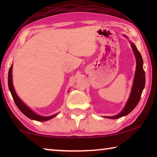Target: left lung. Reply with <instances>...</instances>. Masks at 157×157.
<instances>
[{
    "mask_svg": "<svg viewBox=\"0 0 157 157\" xmlns=\"http://www.w3.org/2000/svg\"><path fill=\"white\" fill-rule=\"evenodd\" d=\"M123 36L127 38L126 35ZM129 43L131 44V47L136 61V71H135L134 78V80H133L131 93H130L129 97L125 105H124L123 110L120 113L113 116H103L104 118L109 119H118L123 116L128 115L136 107V105H138V103H139L140 99L143 90L145 88V71L143 70V61L142 56L140 55V53L139 52V50H137L134 44H133L130 41Z\"/></svg>",
    "mask_w": 157,
    "mask_h": 157,
    "instance_id": "obj_1",
    "label": "left lung"
}]
</instances>
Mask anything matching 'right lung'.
Masks as SVG:
<instances>
[{
    "instance_id": "right-lung-1",
    "label": "right lung",
    "mask_w": 157,
    "mask_h": 157,
    "mask_svg": "<svg viewBox=\"0 0 157 157\" xmlns=\"http://www.w3.org/2000/svg\"><path fill=\"white\" fill-rule=\"evenodd\" d=\"M12 66H13V64H12L8 73V86H9L10 91L11 92V94L12 95L13 99H14L15 104L17 106V107L19 109V110L21 111V112L24 114L25 116H27L28 118L32 119V120L40 121V122L47 121L56 116L58 113H55L54 115L49 116H43L39 115V114L36 113L34 111L32 110L30 107H28V106L20 99V98L18 96V95L15 91L14 86H13Z\"/></svg>"
}]
</instances>
